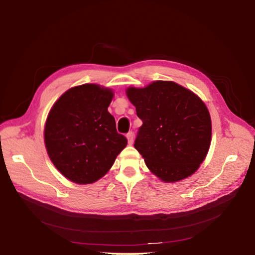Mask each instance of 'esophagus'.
I'll list each match as a JSON object with an SVG mask.
<instances>
[{"mask_svg":"<svg viewBox=\"0 0 255 255\" xmlns=\"http://www.w3.org/2000/svg\"><path fill=\"white\" fill-rule=\"evenodd\" d=\"M127 138H128V144H132V143H133V138H134V134H133V132H128V133L127 134Z\"/></svg>","mask_w":255,"mask_h":255,"instance_id":"esophagus-1","label":"esophagus"}]
</instances>
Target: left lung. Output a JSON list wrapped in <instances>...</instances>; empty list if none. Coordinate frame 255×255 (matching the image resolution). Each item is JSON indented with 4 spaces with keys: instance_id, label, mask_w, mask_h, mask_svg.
Instances as JSON below:
<instances>
[{
    "instance_id": "8db88e82",
    "label": "left lung",
    "mask_w": 255,
    "mask_h": 255,
    "mask_svg": "<svg viewBox=\"0 0 255 255\" xmlns=\"http://www.w3.org/2000/svg\"><path fill=\"white\" fill-rule=\"evenodd\" d=\"M127 96L142 121L134 146L150 171L167 183L195 173L212 139L211 116L202 100L170 81L129 87Z\"/></svg>"
}]
</instances>
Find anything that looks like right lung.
<instances>
[{"instance_id":"1","label":"right lung","mask_w":255,"mask_h":255,"mask_svg":"<svg viewBox=\"0 0 255 255\" xmlns=\"http://www.w3.org/2000/svg\"><path fill=\"white\" fill-rule=\"evenodd\" d=\"M112 89L84 84L67 90L51 109L44 143L57 170L78 184H91L112 168L128 144L107 111Z\"/></svg>"}]
</instances>
